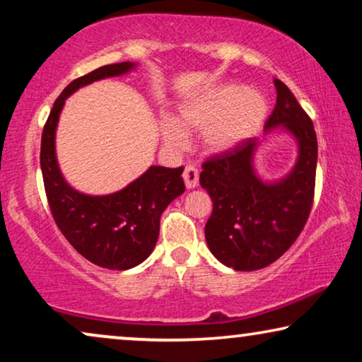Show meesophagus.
Instances as JSON below:
<instances>
[{
	"mask_svg": "<svg viewBox=\"0 0 362 362\" xmlns=\"http://www.w3.org/2000/svg\"><path fill=\"white\" fill-rule=\"evenodd\" d=\"M182 177H185L187 189H192V187H196L197 182H199V171H197V168L189 165L185 168V171H182Z\"/></svg>",
	"mask_w": 362,
	"mask_h": 362,
	"instance_id": "esophagus-1",
	"label": "esophagus"
}]
</instances>
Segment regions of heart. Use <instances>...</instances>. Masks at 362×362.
Listing matches in <instances>:
<instances>
[{
  "label": "heart",
  "instance_id": "1",
  "mask_svg": "<svg viewBox=\"0 0 362 362\" xmlns=\"http://www.w3.org/2000/svg\"><path fill=\"white\" fill-rule=\"evenodd\" d=\"M267 100L242 86H221L202 93L181 108V122L202 130V143L211 151H227L254 135L267 115ZM176 118L161 122V136L170 148L186 145V132Z\"/></svg>",
  "mask_w": 362,
  "mask_h": 362
}]
</instances>
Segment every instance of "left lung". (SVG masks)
<instances>
[{
    "label": "left lung",
    "instance_id": "1",
    "mask_svg": "<svg viewBox=\"0 0 362 362\" xmlns=\"http://www.w3.org/2000/svg\"><path fill=\"white\" fill-rule=\"evenodd\" d=\"M276 103L265 132L284 127L298 141V160L281 181L264 182L252 158L255 138L202 163L199 182L212 199L206 242L217 260L239 272L264 269L293 245L308 221L315 197L318 143L313 122L293 93L274 78Z\"/></svg>",
    "mask_w": 362,
    "mask_h": 362
}]
</instances>
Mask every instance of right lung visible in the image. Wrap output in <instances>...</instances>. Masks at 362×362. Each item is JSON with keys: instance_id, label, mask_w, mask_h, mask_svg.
Returning a JSON list of instances; mask_svg holds the SVG:
<instances>
[{"instance_id": "obj_1", "label": "right lung", "mask_w": 362, "mask_h": 362, "mask_svg": "<svg viewBox=\"0 0 362 362\" xmlns=\"http://www.w3.org/2000/svg\"><path fill=\"white\" fill-rule=\"evenodd\" d=\"M132 62L98 67L64 88L49 113L41 138V170L51 214L59 230L88 262L103 269L128 270L148 259L160 235V217L168 204L185 192V168L151 166L122 191L87 196L72 189L56 160L57 120L66 98L87 83L122 76Z\"/></svg>"}]
</instances>
